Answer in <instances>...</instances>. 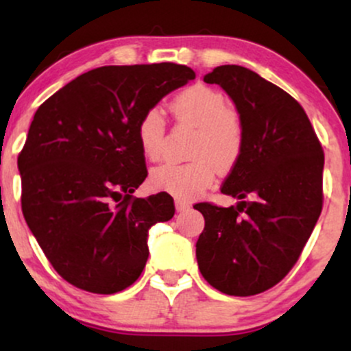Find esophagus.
Segmentation results:
<instances>
[{
  "mask_svg": "<svg viewBox=\"0 0 351 351\" xmlns=\"http://www.w3.org/2000/svg\"><path fill=\"white\" fill-rule=\"evenodd\" d=\"M175 206H176V211L181 213V211H186V209L189 208V203H188V201H184V199H176Z\"/></svg>",
  "mask_w": 351,
  "mask_h": 351,
  "instance_id": "obj_1",
  "label": "esophagus"
}]
</instances>
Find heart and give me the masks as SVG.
Returning a JSON list of instances; mask_svg holds the SVG:
<instances>
[{"mask_svg":"<svg viewBox=\"0 0 351 351\" xmlns=\"http://www.w3.org/2000/svg\"><path fill=\"white\" fill-rule=\"evenodd\" d=\"M173 114L183 122L198 127L199 135L193 147L189 163H163L152 171L153 188L170 193L176 198H191L215 180L216 163L229 165L239 155L243 128L229 110L226 97L216 88L196 84L184 88L171 104ZM138 142L148 160L163 155L165 119L160 108L147 110L138 123Z\"/></svg>","mask_w":351,"mask_h":351,"instance_id":"obj_1","label":"heart"}]
</instances>
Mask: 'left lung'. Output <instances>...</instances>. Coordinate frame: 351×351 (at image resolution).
<instances>
[{
	"instance_id": "1",
	"label": "left lung",
	"mask_w": 351,
	"mask_h": 351,
	"mask_svg": "<svg viewBox=\"0 0 351 351\" xmlns=\"http://www.w3.org/2000/svg\"><path fill=\"white\" fill-rule=\"evenodd\" d=\"M231 97L243 145L221 191L236 206L195 204L204 216L199 272L228 295H256L287 276L322 213L324 152L307 114L280 87L241 66L204 75Z\"/></svg>"
}]
</instances>
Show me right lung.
Segmentation results:
<instances>
[{"label": "right lung", "mask_w": 351, "mask_h": 351, "mask_svg": "<svg viewBox=\"0 0 351 351\" xmlns=\"http://www.w3.org/2000/svg\"><path fill=\"white\" fill-rule=\"evenodd\" d=\"M196 77L180 64L104 66L36 110L18 156L21 206L52 267L82 291L115 293L138 279L148 229L171 219L168 193L134 198L147 178L138 123Z\"/></svg>", "instance_id": "right-lung-1"}]
</instances>
